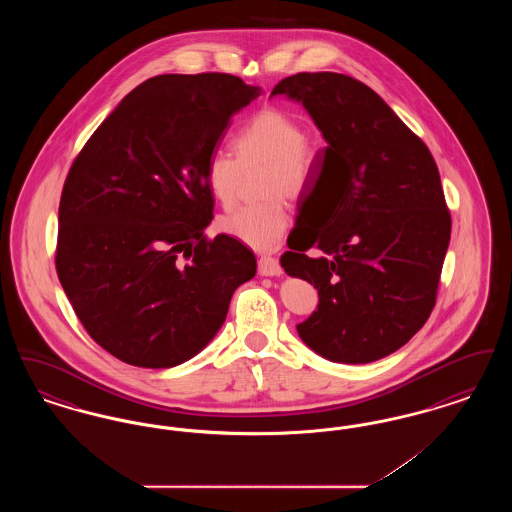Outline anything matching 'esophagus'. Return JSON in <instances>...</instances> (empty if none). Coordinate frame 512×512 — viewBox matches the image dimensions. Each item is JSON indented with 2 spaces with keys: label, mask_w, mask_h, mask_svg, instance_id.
<instances>
[{
  "label": "esophagus",
  "mask_w": 512,
  "mask_h": 512,
  "mask_svg": "<svg viewBox=\"0 0 512 512\" xmlns=\"http://www.w3.org/2000/svg\"><path fill=\"white\" fill-rule=\"evenodd\" d=\"M259 274L261 276H280L282 274V267H280L278 259H274L270 255H263L259 259Z\"/></svg>",
  "instance_id": "1"
}]
</instances>
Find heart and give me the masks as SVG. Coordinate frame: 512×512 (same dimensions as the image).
Masks as SVG:
<instances>
[{"instance_id":"1","label":"heart","mask_w":512,"mask_h":512,"mask_svg":"<svg viewBox=\"0 0 512 512\" xmlns=\"http://www.w3.org/2000/svg\"><path fill=\"white\" fill-rule=\"evenodd\" d=\"M234 157L215 151L207 159L205 180L222 207H230L242 184V169L263 165V201L234 209L219 219L220 232L259 251L274 249L292 224V211L284 194L299 197L313 178L317 149L305 140L301 124L288 113L268 107L251 115L234 132Z\"/></svg>"}]
</instances>
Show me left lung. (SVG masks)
Returning a JSON list of instances; mask_svg holds the SVG:
<instances>
[{"label": "left lung", "instance_id": "1", "mask_svg": "<svg viewBox=\"0 0 512 512\" xmlns=\"http://www.w3.org/2000/svg\"><path fill=\"white\" fill-rule=\"evenodd\" d=\"M272 96L301 101L328 142L318 163L330 226L301 230L280 257L286 274L318 290L317 311L297 332L328 361H378L436 305L451 238L438 165L390 105L347 74H293Z\"/></svg>", "mask_w": 512, "mask_h": 512}]
</instances>
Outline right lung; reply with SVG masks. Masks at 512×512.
<instances>
[{
  "mask_svg": "<svg viewBox=\"0 0 512 512\" xmlns=\"http://www.w3.org/2000/svg\"><path fill=\"white\" fill-rule=\"evenodd\" d=\"M261 96L226 73L159 74L101 122L67 174L59 282L90 338L128 365L169 368L219 332L257 272L213 219L205 165L230 117Z\"/></svg>",
  "mask_w": 512,
  "mask_h": 512,
  "instance_id": "add662e5",
  "label": "right lung"
}]
</instances>
